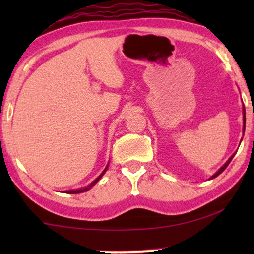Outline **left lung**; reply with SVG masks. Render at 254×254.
Wrapping results in <instances>:
<instances>
[{"label": "left lung", "instance_id": "obj_1", "mask_svg": "<svg viewBox=\"0 0 254 254\" xmlns=\"http://www.w3.org/2000/svg\"><path fill=\"white\" fill-rule=\"evenodd\" d=\"M245 121H246V120H245V109H244V105H243V136H244V133H245ZM242 140H243V138H242ZM242 140H241V142H242ZM236 152H237V151H236ZM235 155H236V154H234V155H232V156H230V158H229L228 161L225 162V164H224L223 166H221L220 170H218V171H217L216 173H215V175H213V176L210 177V179H214V178H216V177H217L218 175H221V173L223 172L225 169H227V166H228L229 164H230L231 159L234 158V156H235Z\"/></svg>", "mask_w": 254, "mask_h": 254}]
</instances>
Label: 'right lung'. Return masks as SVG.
Here are the masks:
<instances>
[{"label":"right lung","instance_id":"add662e5","mask_svg":"<svg viewBox=\"0 0 254 254\" xmlns=\"http://www.w3.org/2000/svg\"><path fill=\"white\" fill-rule=\"evenodd\" d=\"M107 169H109V164L106 165V168L104 169V171L100 173V175L97 177V178L93 180V182L90 184V185H88L86 187H83V189H78V190H64V193H69V194H78V193H83V192H86V190H89L90 189H91V187L93 186V185H96L97 183L99 182L100 180V178H102V177L104 176V173H105L106 171H107Z\"/></svg>","mask_w":254,"mask_h":254}]
</instances>
